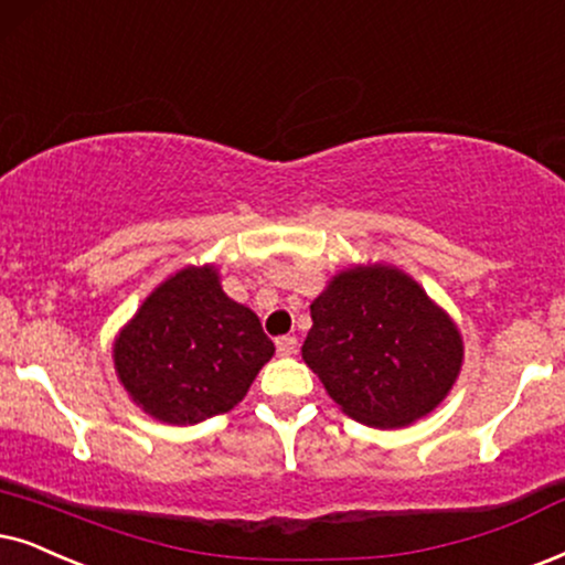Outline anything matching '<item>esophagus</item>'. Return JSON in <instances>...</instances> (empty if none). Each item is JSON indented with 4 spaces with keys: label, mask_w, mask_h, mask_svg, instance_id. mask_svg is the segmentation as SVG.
Here are the masks:
<instances>
[{
    "label": "esophagus",
    "mask_w": 565,
    "mask_h": 565,
    "mask_svg": "<svg viewBox=\"0 0 565 565\" xmlns=\"http://www.w3.org/2000/svg\"><path fill=\"white\" fill-rule=\"evenodd\" d=\"M276 349L281 356L297 354V339L295 335H281V339H276Z\"/></svg>",
    "instance_id": "obj_1"
}]
</instances>
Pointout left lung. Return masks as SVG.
I'll return each mask as SVG.
<instances>
[{"label":"left lung","mask_w":565,"mask_h":565,"mask_svg":"<svg viewBox=\"0 0 565 565\" xmlns=\"http://www.w3.org/2000/svg\"><path fill=\"white\" fill-rule=\"evenodd\" d=\"M310 316L302 360L356 423L385 430L417 423L459 377V328L394 266L341 270Z\"/></svg>","instance_id":"8db88e82"}]
</instances>
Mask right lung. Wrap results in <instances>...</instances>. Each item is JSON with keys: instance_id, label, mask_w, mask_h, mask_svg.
I'll return each instance as SVG.
<instances>
[{"instance_id": "1", "label": "right lung", "mask_w": 565, "mask_h": 565, "mask_svg": "<svg viewBox=\"0 0 565 565\" xmlns=\"http://www.w3.org/2000/svg\"><path fill=\"white\" fill-rule=\"evenodd\" d=\"M274 341L258 316L224 295L213 266L159 284L114 341V367L135 404L169 425H198L237 406Z\"/></svg>"}]
</instances>
